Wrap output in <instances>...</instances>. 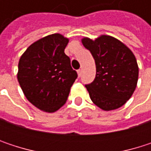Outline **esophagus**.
Returning a JSON list of instances; mask_svg holds the SVG:
<instances>
[{"mask_svg": "<svg viewBox=\"0 0 151 151\" xmlns=\"http://www.w3.org/2000/svg\"><path fill=\"white\" fill-rule=\"evenodd\" d=\"M77 73H78V75L80 77L81 74H82V70H81V69H79V70H78V71H77Z\"/></svg>", "mask_w": 151, "mask_h": 151, "instance_id": "obj_1", "label": "esophagus"}]
</instances>
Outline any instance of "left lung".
Listing matches in <instances>:
<instances>
[{
    "label": "left lung",
    "mask_w": 151,
    "mask_h": 151,
    "mask_svg": "<svg viewBox=\"0 0 151 151\" xmlns=\"http://www.w3.org/2000/svg\"><path fill=\"white\" fill-rule=\"evenodd\" d=\"M95 65L94 80L86 85L92 101L109 111L121 107L130 99L138 80V65L133 52L118 39L102 35L92 40L82 39Z\"/></svg>",
    "instance_id": "obj_1"
}]
</instances>
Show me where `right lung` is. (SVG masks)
<instances>
[{
    "label": "right lung",
    "mask_w": 151,
    "mask_h": 151,
    "mask_svg": "<svg viewBox=\"0 0 151 151\" xmlns=\"http://www.w3.org/2000/svg\"><path fill=\"white\" fill-rule=\"evenodd\" d=\"M69 40L60 34L45 37L22 55L17 79L27 100L45 112L58 110L78 77L65 53Z\"/></svg>",
    "instance_id": "1"
}]
</instances>
